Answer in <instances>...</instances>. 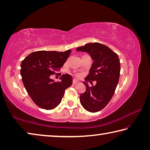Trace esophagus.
Masks as SVG:
<instances>
[{
  "label": "esophagus",
  "instance_id": "obj_1",
  "mask_svg": "<svg viewBox=\"0 0 150 150\" xmlns=\"http://www.w3.org/2000/svg\"><path fill=\"white\" fill-rule=\"evenodd\" d=\"M77 83H78V81H77L76 79H73V85L77 84Z\"/></svg>",
  "mask_w": 150,
  "mask_h": 150
}]
</instances>
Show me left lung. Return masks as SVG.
Segmentation results:
<instances>
[{
	"label": "left lung",
	"instance_id": "1",
	"mask_svg": "<svg viewBox=\"0 0 150 150\" xmlns=\"http://www.w3.org/2000/svg\"><path fill=\"white\" fill-rule=\"evenodd\" d=\"M76 50L88 53L94 61L83 82L87 88L80 95V103L86 110L96 112L108 105L115 92L120 77V60L115 52L98 42L88 43ZM94 80L96 85L89 87L87 81Z\"/></svg>",
	"mask_w": 150,
	"mask_h": 150
}]
</instances>
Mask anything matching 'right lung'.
<instances>
[{
    "label": "right lung",
    "instance_id": "add662e5",
    "mask_svg": "<svg viewBox=\"0 0 150 150\" xmlns=\"http://www.w3.org/2000/svg\"><path fill=\"white\" fill-rule=\"evenodd\" d=\"M71 50L37 51L21 63L20 74L24 87L34 103L39 107L52 110L59 105L66 88L72 85L69 74L62 75L60 81L54 82L50 75L57 73L69 57Z\"/></svg>",
    "mask_w": 150,
    "mask_h": 150
}]
</instances>
